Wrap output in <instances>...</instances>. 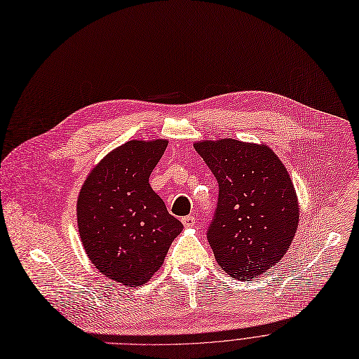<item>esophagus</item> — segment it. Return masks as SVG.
<instances>
[{
  "instance_id": "1",
  "label": "esophagus",
  "mask_w": 359,
  "mask_h": 359,
  "mask_svg": "<svg viewBox=\"0 0 359 359\" xmlns=\"http://www.w3.org/2000/svg\"><path fill=\"white\" fill-rule=\"evenodd\" d=\"M182 223H183L184 227H193L194 223H196V219H194L193 216H184V217L182 219Z\"/></svg>"
}]
</instances>
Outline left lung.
<instances>
[{
  "mask_svg": "<svg viewBox=\"0 0 359 359\" xmlns=\"http://www.w3.org/2000/svg\"><path fill=\"white\" fill-rule=\"evenodd\" d=\"M194 149L219 184L208 241L219 266L241 280L276 265L298 229L295 187L265 144L233 139L201 142Z\"/></svg>",
  "mask_w": 359,
  "mask_h": 359,
  "instance_id": "1",
  "label": "left lung"
}]
</instances>
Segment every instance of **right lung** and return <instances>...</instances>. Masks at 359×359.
Returning <instances> with one entry per match:
<instances>
[{"mask_svg": "<svg viewBox=\"0 0 359 359\" xmlns=\"http://www.w3.org/2000/svg\"><path fill=\"white\" fill-rule=\"evenodd\" d=\"M166 140H132L109 153L83 184L77 222L93 265L126 286L157 272L183 224L153 191L149 177Z\"/></svg>", "mask_w": 359, "mask_h": 359, "instance_id": "obj_1", "label": "right lung"}]
</instances>
